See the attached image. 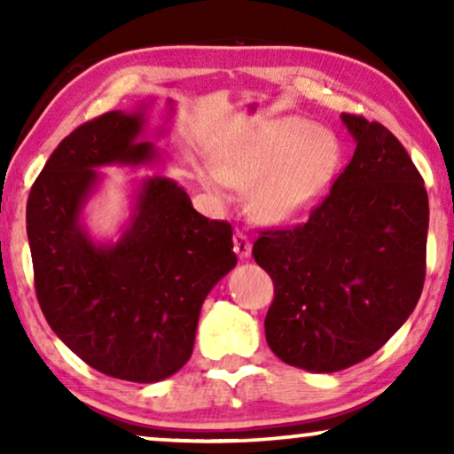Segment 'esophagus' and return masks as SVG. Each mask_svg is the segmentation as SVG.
<instances>
[{
	"label": "esophagus",
	"mask_w": 454,
	"mask_h": 454,
	"mask_svg": "<svg viewBox=\"0 0 454 454\" xmlns=\"http://www.w3.org/2000/svg\"><path fill=\"white\" fill-rule=\"evenodd\" d=\"M232 243H234V252L239 254V258H247L249 254H252V243H249V237L245 232L241 231L234 232Z\"/></svg>",
	"instance_id": "1"
}]
</instances>
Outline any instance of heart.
<instances>
[{
    "label": "heart",
    "instance_id": "obj_1",
    "mask_svg": "<svg viewBox=\"0 0 454 454\" xmlns=\"http://www.w3.org/2000/svg\"><path fill=\"white\" fill-rule=\"evenodd\" d=\"M341 161L340 140L301 117H279L245 134L200 173L215 196L228 187L252 190L254 207L269 222H293L320 202Z\"/></svg>",
    "mask_w": 454,
    "mask_h": 454
}]
</instances>
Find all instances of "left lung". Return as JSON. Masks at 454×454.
<instances>
[{
  "label": "left lung",
  "mask_w": 454,
  "mask_h": 454,
  "mask_svg": "<svg viewBox=\"0 0 454 454\" xmlns=\"http://www.w3.org/2000/svg\"><path fill=\"white\" fill-rule=\"evenodd\" d=\"M341 121L356 140L350 164L303 223L264 231L252 249L275 286L269 348L316 373L378 352L414 311L427 267L423 176L382 123Z\"/></svg>",
  "instance_id": "1"
}]
</instances>
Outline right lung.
<instances>
[{"instance_id":"obj_1","label":"right lung","mask_w":454,"mask_h":454,"mask_svg":"<svg viewBox=\"0 0 454 454\" xmlns=\"http://www.w3.org/2000/svg\"><path fill=\"white\" fill-rule=\"evenodd\" d=\"M143 113L111 111L59 143L27 200V237L40 309L55 335L90 367L151 384L190 361L202 301L234 269L232 226L207 220L173 179L140 184L117 243H93L81 211L96 168L145 164Z\"/></svg>"}]
</instances>
